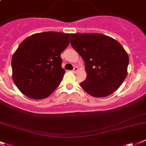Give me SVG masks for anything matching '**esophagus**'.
I'll use <instances>...</instances> for the list:
<instances>
[{"instance_id":"esophagus-1","label":"esophagus","mask_w":146,"mask_h":146,"mask_svg":"<svg viewBox=\"0 0 146 146\" xmlns=\"http://www.w3.org/2000/svg\"><path fill=\"white\" fill-rule=\"evenodd\" d=\"M78 70V67H74V68H73V73H76Z\"/></svg>"}]
</instances>
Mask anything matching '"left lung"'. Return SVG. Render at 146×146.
I'll return each mask as SVG.
<instances>
[{
    "mask_svg": "<svg viewBox=\"0 0 146 146\" xmlns=\"http://www.w3.org/2000/svg\"><path fill=\"white\" fill-rule=\"evenodd\" d=\"M70 43L85 64L87 78L81 87L96 98L116 91L127 76V52L113 38L99 33L70 34Z\"/></svg>",
    "mask_w": 146,
    "mask_h": 146,
    "instance_id": "left-lung-1",
    "label": "left lung"
}]
</instances>
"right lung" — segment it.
Listing matches in <instances>:
<instances>
[{
  "instance_id": "obj_1",
  "label": "right lung",
  "mask_w": 146,
  "mask_h": 146,
  "mask_svg": "<svg viewBox=\"0 0 146 146\" xmlns=\"http://www.w3.org/2000/svg\"><path fill=\"white\" fill-rule=\"evenodd\" d=\"M70 43V34H35L20 43L12 56V79L23 94L32 99L48 97L57 88L65 70L61 53Z\"/></svg>"
}]
</instances>
